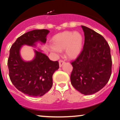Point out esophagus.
Returning a JSON list of instances; mask_svg holds the SVG:
<instances>
[{
  "label": "esophagus",
  "mask_w": 120,
  "mask_h": 120,
  "mask_svg": "<svg viewBox=\"0 0 120 120\" xmlns=\"http://www.w3.org/2000/svg\"><path fill=\"white\" fill-rule=\"evenodd\" d=\"M64 63H65V62L64 61V60H59V66H60V67H62V65H63Z\"/></svg>",
  "instance_id": "1"
}]
</instances>
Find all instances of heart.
I'll return each instance as SVG.
<instances>
[{
    "mask_svg": "<svg viewBox=\"0 0 120 120\" xmlns=\"http://www.w3.org/2000/svg\"><path fill=\"white\" fill-rule=\"evenodd\" d=\"M52 42V51L58 53L65 49L67 56L74 59L81 53L83 46V37L80 32L65 31L56 35Z\"/></svg>",
    "mask_w": 120,
    "mask_h": 120,
    "instance_id": "obj_1",
    "label": "heart"
}]
</instances>
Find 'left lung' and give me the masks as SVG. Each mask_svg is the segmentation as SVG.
<instances>
[{
  "label": "left lung",
  "instance_id": "8db88e82",
  "mask_svg": "<svg viewBox=\"0 0 120 120\" xmlns=\"http://www.w3.org/2000/svg\"><path fill=\"white\" fill-rule=\"evenodd\" d=\"M85 35L82 50L71 62L70 75L73 86L82 94H92L100 91L109 81L112 60L109 45L103 36L81 26Z\"/></svg>",
  "mask_w": 120,
  "mask_h": 120
}]
</instances>
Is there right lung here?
Segmentation results:
<instances>
[{
  "label": "right lung",
  "instance_id": "obj_1",
  "mask_svg": "<svg viewBox=\"0 0 120 120\" xmlns=\"http://www.w3.org/2000/svg\"><path fill=\"white\" fill-rule=\"evenodd\" d=\"M50 31L36 29L18 38L11 46L8 60L9 77L15 87L30 96L41 97L52 87V75L59 68L58 61H52L45 54L34 50L35 57L26 62L21 58L20 49L23 45L35 46L37 42L45 44Z\"/></svg>",
  "mask_w": 120,
  "mask_h": 120
}]
</instances>
